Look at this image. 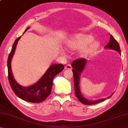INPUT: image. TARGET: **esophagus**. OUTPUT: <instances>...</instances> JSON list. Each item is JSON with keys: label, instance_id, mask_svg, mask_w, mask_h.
I'll use <instances>...</instances> for the list:
<instances>
[{"label": "esophagus", "instance_id": "esophagus-1", "mask_svg": "<svg viewBox=\"0 0 128 128\" xmlns=\"http://www.w3.org/2000/svg\"><path fill=\"white\" fill-rule=\"evenodd\" d=\"M64 68H65L66 70H72V66H71V64H68L65 66V67H64Z\"/></svg>", "mask_w": 128, "mask_h": 128}]
</instances>
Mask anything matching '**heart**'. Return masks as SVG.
<instances>
[{
	"mask_svg": "<svg viewBox=\"0 0 128 128\" xmlns=\"http://www.w3.org/2000/svg\"><path fill=\"white\" fill-rule=\"evenodd\" d=\"M93 40L94 38L91 35L76 34L68 40L67 48L71 50L80 49V56H88L94 54L100 48L99 43Z\"/></svg>",
	"mask_w": 128,
	"mask_h": 128,
	"instance_id": "b5f03b06",
	"label": "heart"
}]
</instances>
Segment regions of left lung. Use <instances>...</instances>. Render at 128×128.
Instances as JSON below:
<instances>
[{"mask_svg": "<svg viewBox=\"0 0 128 128\" xmlns=\"http://www.w3.org/2000/svg\"><path fill=\"white\" fill-rule=\"evenodd\" d=\"M105 48H109L113 49L117 51L120 54H121V50L120 48L119 44L117 41L111 35L110 37V41L108 44L106 45ZM86 60L84 58H80L76 59L74 60L72 64V66L73 68L72 69V73H73V77H74V91H75V94L76 97L79 100L80 102L87 105H91L93 104H98L101 102H103L107 99V98H104V99H101L99 100H96V101H89V100H86L82 96L81 93H80V76L81 72L83 71L84 66L86 65ZM113 95V94H112ZM112 95L108 98L111 97Z\"/></svg>", "mask_w": 128, "mask_h": 128, "instance_id": "left-lung-1", "label": "left lung"}]
</instances>
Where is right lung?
Here are the masks:
<instances>
[{"label": "right lung", "mask_w": 128, "mask_h": 128, "mask_svg": "<svg viewBox=\"0 0 128 128\" xmlns=\"http://www.w3.org/2000/svg\"><path fill=\"white\" fill-rule=\"evenodd\" d=\"M29 27H27L24 32ZM21 36L18 38L14 43L7 60L8 78L12 90L18 97L26 101L39 103L44 101L50 95L52 86V80L58 74L63 71L64 65L62 64H52L49 68L44 76L36 84L29 87H23L15 81L13 77L11 68V60L14 54L18 41Z\"/></svg>", "instance_id": "right-lung-1"}]
</instances>
